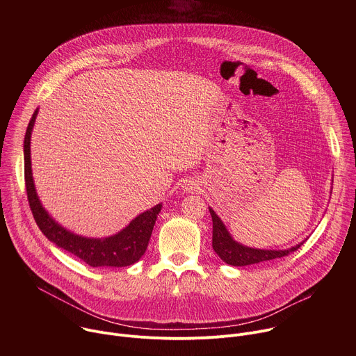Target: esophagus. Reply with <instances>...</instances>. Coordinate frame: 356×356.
<instances>
[{
    "mask_svg": "<svg viewBox=\"0 0 356 356\" xmlns=\"http://www.w3.org/2000/svg\"><path fill=\"white\" fill-rule=\"evenodd\" d=\"M184 188H186V191H197L200 187H198V184L197 183H194V181H187L186 183V186H184Z\"/></svg>",
    "mask_w": 356,
    "mask_h": 356,
    "instance_id": "obj_1",
    "label": "esophagus"
}]
</instances>
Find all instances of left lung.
<instances>
[{
	"label": "left lung",
	"instance_id": "left-lung-1",
	"mask_svg": "<svg viewBox=\"0 0 356 356\" xmlns=\"http://www.w3.org/2000/svg\"><path fill=\"white\" fill-rule=\"evenodd\" d=\"M211 218H213V249L216 250L217 255L228 265L232 266H248L255 265L266 261H272L276 258L287 257L290 252L297 250L302 242H300L296 246L287 248V249H258L245 246L239 242H236L231 234L228 232L227 227L221 221V218L216 214V211L209 207Z\"/></svg>",
	"mask_w": 356,
	"mask_h": 356
}]
</instances>
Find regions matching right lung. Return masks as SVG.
Wrapping results in <instances>:
<instances>
[{"label":"right lung","mask_w":356,"mask_h":356,"mask_svg":"<svg viewBox=\"0 0 356 356\" xmlns=\"http://www.w3.org/2000/svg\"><path fill=\"white\" fill-rule=\"evenodd\" d=\"M38 115L33 113L24 139V161H25V186L28 193L29 207L33 218L43 235L63 250L70 252L92 268H124L138 262L145 253L156 218L162 210V204H156L134 218L118 234L107 238H87L70 232L56 222L43 209L38 197L31 165V135Z\"/></svg>","instance_id":"right-lung-1"}]
</instances>
